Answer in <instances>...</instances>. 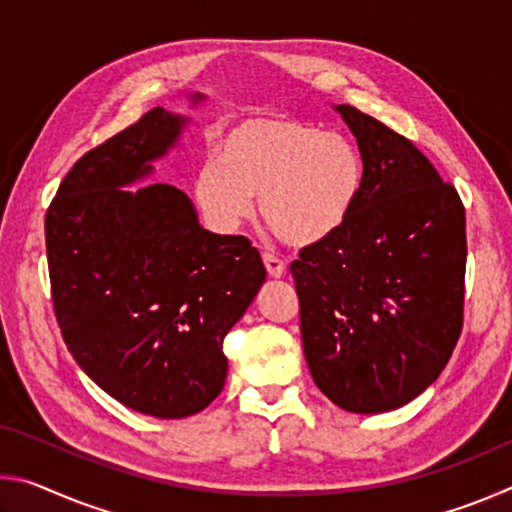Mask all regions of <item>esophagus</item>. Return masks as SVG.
<instances>
[{
	"instance_id": "esophagus-1",
	"label": "esophagus",
	"mask_w": 512,
	"mask_h": 512,
	"mask_svg": "<svg viewBox=\"0 0 512 512\" xmlns=\"http://www.w3.org/2000/svg\"><path fill=\"white\" fill-rule=\"evenodd\" d=\"M264 266L271 277H282L284 275V262L280 257H275L271 253H264Z\"/></svg>"
}]
</instances>
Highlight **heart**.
<instances>
[{"mask_svg":"<svg viewBox=\"0 0 512 512\" xmlns=\"http://www.w3.org/2000/svg\"><path fill=\"white\" fill-rule=\"evenodd\" d=\"M363 185L350 137L289 117L248 119L221 140V160L196 173V201L216 230L235 232L259 212L277 237L309 246L343 228Z\"/></svg>","mask_w":512,"mask_h":512,"instance_id":"1","label":"heart"}]
</instances>
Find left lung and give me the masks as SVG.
Listing matches in <instances>:
<instances>
[{"instance_id": "obj_1", "label": "left lung", "mask_w": 512, "mask_h": 512, "mask_svg": "<svg viewBox=\"0 0 512 512\" xmlns=\"http://www.w3.org/2000/svg\"><path fill=\"white\" fill-rule=\"evenodd\" d=\"M363 185L348 221L291 264L311 377L350 413L409 404L456 348L465 300V207L411 140L352 106Z\"/></svg>"}]
</instances>
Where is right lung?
<instances>
[{
  "instance_id": "right-lung-1",
  "label": "right lung",
  "mask_w": 512,
  "mask_h": 512,
  "mask_svg": "<svg viewBox=\"0 0 512 512\" xmlns=\"http://www.w3.org/2000/svg\"><path fill=\"white\" fill-rule=\"evenodd\" d=\"M187 121L146 112L74 164L45 216L67 350L117 402L164 420L203 411L223 391V339L266 280L257 248L205 230L185 192L124 189L151 176Z\"/></svg>"
}]
</instances>
